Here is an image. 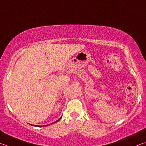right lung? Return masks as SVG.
I'll list each match as a JSON object with an SVG mask.
<instances>
[{
  "label": "right lung",
  "mask_w": 146,
  "mask_h": 146,
  "mask_svg": "<svg viewBox=\"0 0 146 146\" xmlns=\"http://www.w3.org/2000/svg\"><path fill=\"white\" fill-rule=\"evenodd\" d=\"M60 119H61V117L59 118V119H58V120H57L56 121L54 122V123H51V124H54V123H57V122L59 121ZM48 125H50V124H48ZM48 125H44V126H48ZM33 126H39V127H41V126H37V125H33Z\"/></svg>",
  "instance_id": "1"
}]
</instances>
